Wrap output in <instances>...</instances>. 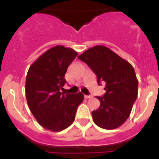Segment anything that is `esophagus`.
<instances>
[{"label": "esophagus", "mask_w": 159, "mask_h": 159, "mask_svg": "<svg viewBox=\"0 0 159 159\" xmlns=\"http://www.w3.org/2000/svg\"><path fill=\"white\" fill-rule=\"evenodd\" d=\"M84 97L86 99H90V98H92V96H86V95H85Z\"/></svg>", "instance_id": "obj_1"}]
</instances>
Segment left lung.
Wrapping results in <instances>:
<instances>
[{
    "instance_id": "8db88e82",
    "label": "left lung",
    "mask_w": 159,
    "mask_h": 159,
    "mask_svg": "<svg viewBox=\"0 0 159 159\" xmlns=\"http://www.w3.org/2000/svg\"><path fill=\"white\" fill-rule=\"evenodd\" d=\"M77 58L95 72L98 84L106 83L104 96L97 97L99 108L92 113L94 123L106 129L122 125L138 97L139 82L133 66L103 45L90 48Z\"/></svg>"
}]
</instances>
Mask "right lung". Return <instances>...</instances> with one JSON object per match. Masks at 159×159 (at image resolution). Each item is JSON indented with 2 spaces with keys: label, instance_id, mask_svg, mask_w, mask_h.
Returning a JSON list of instances; mask_svg holds the SVG:
<instances>
[{
  "label": "right lung",
  "instance_id": "right-lung-1",
  "mask_svg": "<svg viewBox=\"0 0 159 159\" xmlns=\"http://www.w3.org/2000/svg\"><path fill=\"white\" fill-rule=\"evenodd\" d=\"M71 48L54 46L30 65L26 76L25 96L29 108L39 125L59 132L72 124L77 107L84 99L82 92H61L66 83L67 67L77 57Z\"/></svg>",
  "mask_w": 159,
  "mask_h": 159
}]
</instances>
